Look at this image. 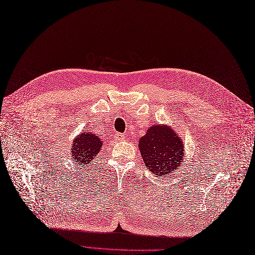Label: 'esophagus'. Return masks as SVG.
<instances>
[{
  "label": "esophagus",
  "mask_w": 255,
  "mask_h": 255,
  "mask_svg": "<svg viewBox=\"0 0 255 255\" xmlns=\"http://www.w3.org/2000/svg\"><path fill=\"white\" fill-rule=\"evenodd\" d=\"M125 138H126V135H124V134H119V132H117V134H115V139H116L117 141H123Z\"/></svg>",
  "instance_id": "34e87169"
}]
</instances>
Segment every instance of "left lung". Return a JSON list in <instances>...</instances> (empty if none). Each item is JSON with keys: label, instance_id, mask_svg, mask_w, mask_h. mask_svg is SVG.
Returning <instances> with one entry per match:
<instances>
[{"label": "left lung", "instance_id": "left-lung-1", "mask_svg": "<svg viewBox=\"0 0 255 255\" xmlns=\"http://www.w3.org/2000/svg\"><path fill=\"white\" fill-rule=\"evenodd\" d=\"M139 149L145 166L159 177L173 172L183 161V143L168 127H150L140 139Z\"/></svg>", "mask_w": 255, "mask_h": 255}]
</instances>
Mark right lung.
I'll list each match as a JSON object with an SVG mask.
<instances>
[{
	"label": "right lung",
	"instance_id": "right-lung-1",
	"mask_svg": "<svg viewBox=\"0 0 255 255\" xmlns=\"http://www.w3.org/2000/svg\"><path fill=\"white\" fill-rule=\"evenodd\" d=\"M103 142L99 137L89 132H82L72 144L71 155L79 166H86L102 149Z\"/></svg>",
	"mask_w": 255,
	"mask_h": 255
}]
</instances>
